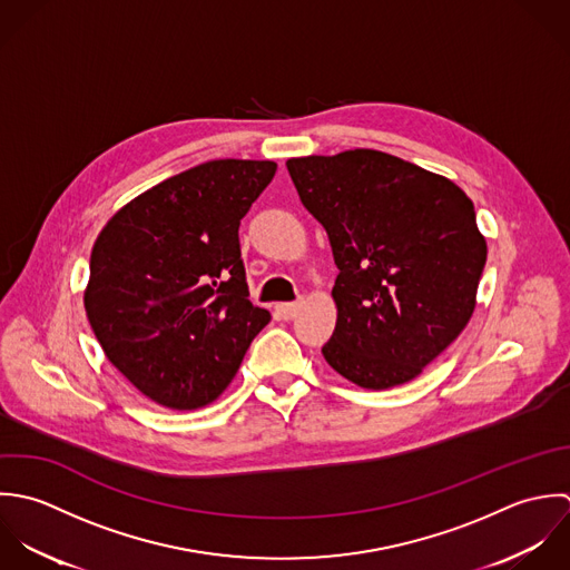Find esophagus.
I'll return each mask as SVG.
<instances>
[{
  "instance_id": "1",
  "label": "esophagus",
  "mask_w": 570,
  "mask_h": 570,
  "mask_svg": "<svg viewBox=\"0 0 570 570\" xmlns=\"http://www.w3.org/2000/svg\"><path fill=\"white\" fill-rule=\"evenodd\" d=\"M275 311H277V315H279L282 320L288 322V320H295V317H297L299 304H297V302H284V304H277Z\"/></svg>"
}]
</instances>
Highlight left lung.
<instances>
[{
  "instance_id": "obj_1",
  "label": "left lung",
  "mask_w": 570,
  "mask_h": 570,
  "mask_svg": "<svg viewBox=\"0 0 570 570\" xmlns=\"http://www.w3.org/2000/svg\"><path fill=\"white\" fill-rule=\"evenodd\" d=\"M286 167L340 268L324 358L365 390L416 379L475 308L487 242L473 203L450 178L376 149Z\"/></svg>"
}]
</instances>
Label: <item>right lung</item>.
Returning <instances> with one entry per match:
<instances>
[{
	"instance_id": "add662e5",
	"label": "right lung",
	"mask_w": 570,
	"mask_h": 570,
	"mask_svg": "<svg viewBox=\"0 0 570 570\" xmlns=\"http://www.w3.org/2000/svg\"><path fill=\"white\" fill-rule=\"evenodd\" d=\"M275 169L191 167L118 209L92 246L88 322L116 370L163 407L216 401L271 322L248 299L237 228Z\"/></svg>"
}]
</instances>
